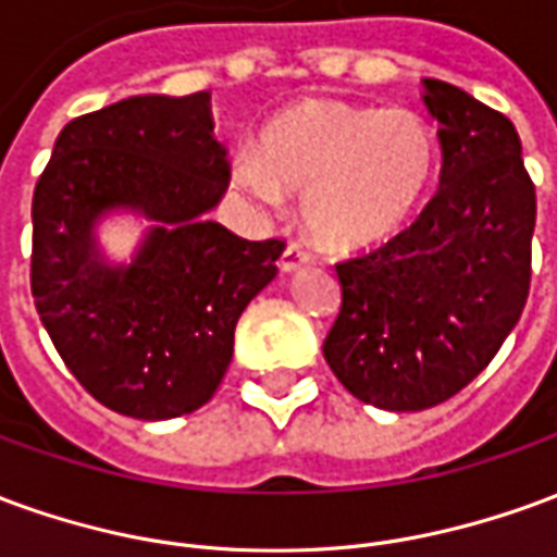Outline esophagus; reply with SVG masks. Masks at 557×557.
I'll return each instance as SVG.
<instances>
[{"mask_svg": "<svg viewBox=\"0 0 557 557\" xmlns=\"http://www.w3.org/2000/svg\"><path fill=\"white\" fill-rule=\"evenodd\" d=\"M310 262H313V256L307 253L301 244H289V247L283 250V256H280V271H283V274H292V271L307 268Z\"/></svg>", "mask_w": 557, "mask_h": 557, "instance_id": "esophagus-1", "label": "esophagus"}]
</instances>
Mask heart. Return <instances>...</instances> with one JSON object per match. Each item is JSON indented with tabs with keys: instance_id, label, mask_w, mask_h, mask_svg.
Returning <instances> with one entry per match:
<instances>
[{
	"instance_id": "obj_1",
	"label": "heart",
	"mask_w": 557,
	"mask_h": 557,
	"mask_svg": "<svg viewBox=\"0 0 557 557\" xmlns=\"http://www.w3.org/2000/svg\"><path fill=\"white\" fill-rule=\"evenodd\" d=\"M442 175L435 127L406 107L310 98L277 113L262 143L244 146L232 178L259 206L304 194V223L339 253L397 238L430 206Z\"/></svg>"
}]
</instances>
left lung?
Instances as JSON below:
<instances>
[{
  "label": "left lung",
  "mask_w": 557,
  "mask_h": 557,
  "mask_svg": "<svg viewBox=\"0 0 557 557\" xmlns=\"http://www.w3.org/2000/svg\"><path fill=\"white\" fill-rule=\"evenodd\" d=\"M438 122L442 187L409 230L339 262L343 304L325 361L361 403L432 409L502 349L525 310L537 194L513 122L423 79Z\"/></svg>",
  "instance_id": "8db88e82"
}]
</instances>
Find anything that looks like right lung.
<instances>
[{"label":"right lung","instance_id":"right-lung-1","mask_svg":"<svg viewBox=\"0 0 557 557\" xmlns=\"http://www.w3.org/2000/svg\"><path fill=\"white\" fill-rule=\"evenodd\" d=\"M230 184L211 95H137L62 127L32 199V298L55 351L107 409L190 414L214 397L244 307L286 244L208 220ZM131 207L156 226L110 267L94 226Z\"/></svg>","mask_w":557,"mask_h":557}]
</instances>
